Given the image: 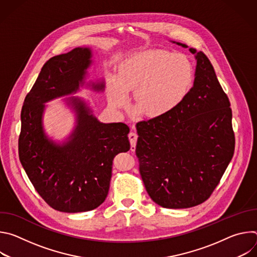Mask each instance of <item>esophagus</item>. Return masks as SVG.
Instances as JSON below:
<instances>
[{
    "label": "esophagus",
    "mask_w": 257,
    "mask_h": 257,
    "mask_svg": "<svg viewBox=\"0 0 257 257\" xmlns=\"http://www.w3.org/2000/svg\"><path fill=\"white\" fill-rule=\"evenodd\" d=\"M128 137H129L130 144H131V151L134 152V151H135V146H136V142H137V137H138V135L136 134V132L131 131V132L128 134Z\"/></svg>",
    "instance_id": "obj_1"
}]
</instances>
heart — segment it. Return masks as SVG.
I'll return each instance as SVG.
<instances>
[{
    "instance_id": "b5f03b06",
    "label": "heart",
    "mask_w": 257,
    "mask_h": 257,
    "mask_svg": "<svg viewBox=\"0 0 257 257\" xmlns=\"http://www.w3.org/2000/svg\"><path fill=\"white\" fill-rule=\"evenodd\" d=\"M195 78L194 66L183 54L151 50L131 55L108 77V102L113 107L126 103L134 92L139 111L151 118L168 115L186 99Z\"/></svg>"
}]
</instances>
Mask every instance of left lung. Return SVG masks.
<instances>
[{"instance_id":"left-lung-1","label":"left lung","mask_w":257,"mask_h":257,"mask_svg":"<svg viewBox=\"0 0 257 257\" xmlns=\"http://www.w3.org/2000/svg\"><path fill=\"white\" fill-rule=\"evenodd\" d=\"M189 51L195 56L196 69L186 99L166 116L136 124L142 181L151 198L166 208L204 202L235 150L230 100L208 58L193 48Z\"/></svg>"}]
</instances>
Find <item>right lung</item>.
I'll return each instance as SVG.
<instances>
[{"label":"right lung","instance_id":"right-lung-1","mask_svg":"<svg viewBox=\"0 0 257 257\" xmlns=\"http://www.w3.org/2000/svg\"><path fill=\"white\" fill-rule=\"evenodd\" d=\"M91 57L89 48H75L51 58L27 93L21 111V165L42 198L63 212H82L99 206L108 193L114 158L130 150L129 127L99 122L77 96L64 99L76 115V125L69 137L56 142L45 132V103L75 93L83 86ZM87 86L103 91L104 81Z\"/></svg>","mask_w":257,"mask_h":257}]
</instances>
